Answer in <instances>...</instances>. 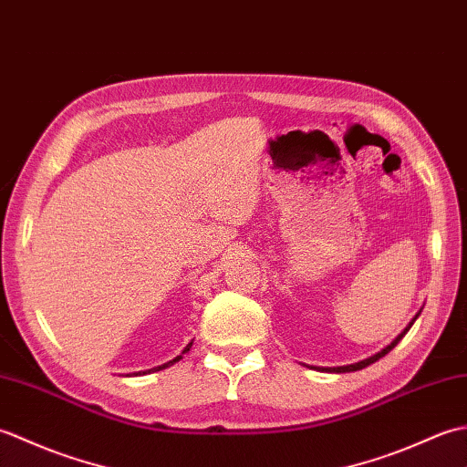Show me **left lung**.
Returning <instances> with one entry per match:
<instances>
[{"label": "left lung", "mask_w": 467, "mask_h": 467, "mask_svg": "<svg viewBox=\"0 0 467 467\" xmlns=\"http://www.w3.org/2000/svg\"><path fill=\"white\" fill-rule=\"evenodd\" d=\"M420 313H421V309H420ZM420 313L413 317V319L410 321V325L405 327V329L395 337V339L385 347V349H381V351H377L375 355H371V357H367V359H363V361H357V363H351V365H341V367H313V369H319V371H327V373H349V371H359V369H363V367H367V365H371V363H375V361H379L381 357H385L387 353H389L395 345H398L403 337H405V333H408L410 329H411V325L415 323V319H418L420 317Z\"/></svg>", "instance_id": "8db88e82"}]
</instances>
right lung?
Returning <instances> with one entry per match:
<instances>
[{"label":"right lung","instance_id":"add662e5","mask_svg":"<svg viewBox=\"0 0 467 467\" xmlns=\"http://www.w3.org/2000/svg\"><path fill=\"white\" fill-rule=\"evenodd\" d=\"M191 347H192V341L188 343L186 347H184V351H182V355L186 353V351H191ZM182 355H178V357H174L172 361H168V363H164V365H158V367H154V369H148V371H138L136 375H142V373H150V371H161V369H166V367H171V365H174L176 361H181L182 359Z\"/></svg>","mask_w":467,"mask_h":467}]
</instances>
